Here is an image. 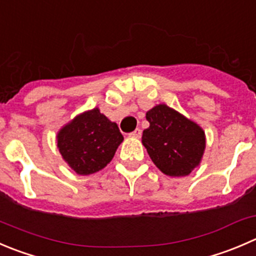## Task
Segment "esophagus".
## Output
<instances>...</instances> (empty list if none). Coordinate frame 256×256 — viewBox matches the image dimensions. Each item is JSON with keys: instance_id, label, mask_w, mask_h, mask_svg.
Wrapping results in <instances>:
<instances>
[{"instance_id": "34e87169", "label": "esophagus", "mask_w": 256, "mask_h": 256, "mask_svg": "<svg viewBox=\"0 0 256 256\" xmlns=\"http://www.w3.org/2000/svg\"><path fill=\"white\" fill-rule=\"evenodd\" d=\"M130 136H131V138H141V130H140V128H136L135 131H132V132L130 134Z\"/></svg>"}]
</instances>
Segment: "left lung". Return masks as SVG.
<instances>
[{
	"label": "left lung",
	"mask_w": 256,
	"mask_h": 256,
	"mask_svg": "<svg viewBox=\"0 0 256 256\" xmlns=\"http://www.w3.org/2000/svg\"><path fill=\"white\" fill-rule=\"evenodd\" d=\"M150 126L142 145L152 162L168 176H186L199 166L205 151V132L196 122L160 104L146 112Z\"/></svg>",
	"instance_id": "left-lung-1"
}]
</instances>
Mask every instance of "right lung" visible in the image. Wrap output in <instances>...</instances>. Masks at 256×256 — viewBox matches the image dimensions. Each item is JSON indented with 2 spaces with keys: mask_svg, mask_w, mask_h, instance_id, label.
Here are the masks:
<instances>
[{
  "mask_svg": "<svg viewBox=\"0 0 256 256\" xmlns=\"http://www.w3.org/2000/svg\"><path fill=\"white\" fill-rule=\"evenodd\" d=\"M122 140L116 122L96 108L78 115L58 131L57 148L76 174L90 175L112 160Z\"/></svg>",
  "mask_w": 256,
  "mask_h": 256,
  "instance_id": "1",
  "label": "right lung"
}]
</instances>
